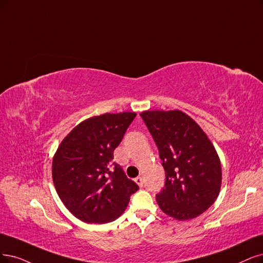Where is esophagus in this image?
<instances>
[{
	"mask_svg": "<svg viewBox=\"0 0 263 263\" xmlns=\"http://www.w3.org/2000/svg\"><path fill=\"white\" fill-rule=\"evenodd\" d=\"M134 181H135V183H137L140 187H142V186H143V179H142L141 177L135 178V180H134Z\"/></svg>",
	"mask_w": 263,
	"mask_h": 263,
	"instance_id": "obj_1",
	"label": "esophagus"
}]
</instances>
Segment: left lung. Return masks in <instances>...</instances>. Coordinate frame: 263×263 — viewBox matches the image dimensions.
<instances>
[{"mask_svg":"<svg viewBox=\"0 0 263 263\" xmlns=\"http://www.w3.org/2000/svg\"><path fill=\"white\" fill-rule=\"evenodd\" d=\"M141 117L156 142L166 183L156 199L167 216L180 221L205 212L219 196L222 171L207 134L181 110H146Z\"/></svg>","mask_w":263,"mask_h":263,"instance_id":"obj_1","label":"left lung"}]
</instances>
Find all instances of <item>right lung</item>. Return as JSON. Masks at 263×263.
<instances>
[{
    "mask_svg": "<svg viewBox=\"0 0 263 263\" xmlns=\"http://www.w3.org/2000/svg\"><path fill=\"white\" fill-rule=\"evenodd\" d=\"M135 116L124 111L92 117L76 125L58 146L52 162L54 186L66 208L79 220H116L139 190L111 161Z\"/></svg>",
    "mask_w": 263,
    "mask_h": 263,
    "instance_id": "obj_1",
    "label": "right lung"
}]
</instances>
